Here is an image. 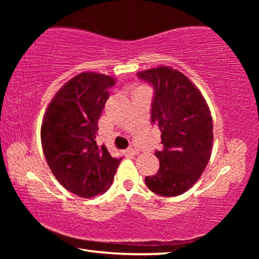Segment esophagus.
<instances>
[{"label":"esophagus","mask_w":259,"mask_h":259,"mask_svg":"<svg viewBox=\"0 0 259 259\" xmlns=\"http://www.w3.org/2000/svg\"><path fill=\"white\" fill-rule=\"evenodd\" d=\"M126 153H128V154H130V155H136V154H138V150L136 147H134V146H131V147H129L128 150H126Z\"/></svg>","instance_id":"obj_1"}]
</instances>
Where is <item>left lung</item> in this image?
Returning a JSON list of instances; mask_svg holds the SVG:
<instances>
[{
  "label": "left lung",
  "mask_w": 259,
  "mask_h": 259,
  "mask_svg": "<svg viewBox=\"0 0 259 259\" xmlns=\"http://www.w3.org/2000/svg\"><path fill=\"white\" fill-rule=\"evenodd\" d=\"M153 87L151 122L161 131L160 168L145 183L161 196H177L198 182L212 148V119L202 94L177 69L161 66L139 72Z\"/></svg>",
  "instance_id": "left-lung-1"
}]
</instances>
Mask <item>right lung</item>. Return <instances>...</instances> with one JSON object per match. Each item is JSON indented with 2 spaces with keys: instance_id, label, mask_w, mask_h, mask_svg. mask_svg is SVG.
<instances>
[{
  "instance_id": "right-lung-1",
  "label": "right lung",
  "mask_w": 259,
  "mask_h": 259,
  "mask_svg": "<svg viewBox=\"0 0 259 259\" xmlns=\"http://www.w3.org/2000/svg\"><path fill=\"white\" fill-rule=\"evenodd\" d=\"M115 80L81 73L56 94L41 126L43 153L57 181L81 198L106 192L121 159L98 146V120Z\"/></svg>"
}]
</instances>
